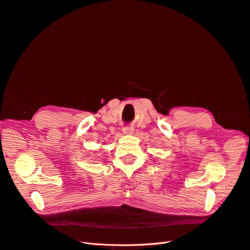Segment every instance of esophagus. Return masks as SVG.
Here are the masks:
<instances>
[{
  "instance_id": "obj_1",
  "label": "esophagus",
  "mask_w": 250,
  "mask_h": 250,
  "mask_svg": "<svg viewBox=\"0 0 250 250\" xmlns=\"http://www.w3.org/2000/svg\"><path fill=\"white\" fill-rule=\"evenodd\" d=\"M133 131H134V127L133 126L129 125V126H124L123 127V132L125 134H132Z\"/></svg>"
}]
</instances>
